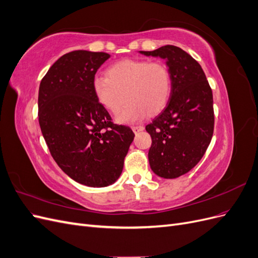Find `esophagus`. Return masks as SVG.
<instances>
[{"mask_svg":"<svg viewBox=\"0 0 258 258\" xmlns=\"http://www.w3.org/2000/svg\"><path fill=\"white\" fill-rule=\"evenodd\" d=\"M132 130H134L135 134H137V132L144 130V127L143 126H134V127H132Z\"/></svg>","mask_w":258,"mask_h":258,"instance_id":"1","label":"esophagus"}]
</instances>
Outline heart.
Masks as SVG:
<instances>
[{"instance_id": "obj_1", "label": "heart", "mask_w": 258, "mask_h": 258, "mask_svg": "<svg viewBox=\"0 0 258 258\" xmlns=\"http://www.w3.org/2000/svg\"><path fill=\"white\" fill-rule=\"evenodd\" d=\"M92 88L99 102L112 113L118 112L127 100L117 121L132 123L163 110L172 90V77L161 61L124 59L108 68L106 76H96Z\"/></svg>"}]
</instances>
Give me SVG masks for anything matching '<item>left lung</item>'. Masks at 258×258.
Wrapping results in <instances>:
<instances>
[{"mask_svg": "<svg viewBox=\"0 0 258 258\" xmlns=\"http://www.w3.org/2000/svg\"><path fill=\"white\" fill-rule=\"evenodd\" d=\"M146 56L167 60L172 90L166 107L148 124L152 137L148 160L154 172L175 178L190 171L204 157L214 130L213 95L201 66L173 45Z\"/></svg>", "mask_w": 258, "mask_h": 258, "instance_id": "obj_1", "label": "left lung"}]
</instances>
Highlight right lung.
<instances>
[{"mask_svg":"<svg viewBox=\"0 0 258 258\" xmlns=\"http://www.w3.org/2000/svg\"><path fill=\"white\" fill-rule=\"evenodd\" d=\"M106 52L74 50L50 67L38 90V122L54 161L77 183L113 184L135 134L117 124L92 88Z\"/></svg>","mask_w":258,"mask_h":258,"instance_id":"add662e5","label":"right lung"}]
</instances>
